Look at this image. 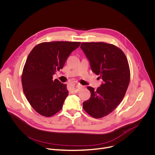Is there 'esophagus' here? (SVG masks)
I'll return each instance as SVG.
<instances>
[{
    "label": "esophagus",
    "instance_id": "1",
    "mask_svg": "<svg viewBox=\"0 0 155 155\" xmlns=\"http://www.w3.org/2000/svg\"><path fill=\"white\" fill-rule=\"evenodd\" d=\"M81 87H82V86L77 82L72 83V89L74 92H77L79 91V89H81Z\"/></svg>",
    "mask_w": 155,
    "mask_h": 155
}]
</instances>
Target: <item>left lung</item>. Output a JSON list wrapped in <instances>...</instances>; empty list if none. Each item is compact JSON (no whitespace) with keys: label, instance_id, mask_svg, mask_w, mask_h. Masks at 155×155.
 Wrapping results in <instances>:
<instances>
[{"label":"left lung","instance_id":"left-lung-1","mask_svg":"<svg viewBox=\"0 0 155 155\" xmlns=\"http://www.w3.org/2000/svg\"><path fill=\"white\" fill-rule=\"evenodd\" d=\"M80 48L92 72L103 80L97 90L87 87L91 95L83 107L91 117L101 118L113 112L126 94L130 78L128 61L122 50L112 44L83 42Z\"/></svg>","mask_w":155,"mask_h":155}]
</instances>
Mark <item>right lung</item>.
Masks as SVG:
<instances>
[{
  "instance_id": "add662e5",
  "label": "right lung",
  "mask_w": 155,
  "mask_h": 155,
  "mask_svg": "<svg viewBox=\"0 0 155 155\" xmlns=\"http://www.w3.org/2000/svg\"><path fill=\"white\" fill-rule=\"evenodd\" d=\"M80 42L51 41L36 45L25 64L21 83L23 92L39 114L52 117L59 112L68 95L66 84L52 75L62 69L71 53Z\"/></svg>"
}]
</instances>
